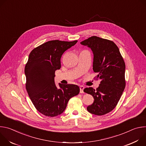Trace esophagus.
<instances>
[{
    "instance_id": "esophagus-1",
    "label": "esophagus",
    "mask_w": 146,
    "mask_h": 146,
    "mask_svg": "<svg viewBox=\"0 0 146 146\" xmlns=\"http://www.w3.org/2000/svg\"><path fill=\"white\" fill-rule=\"evenodd\" d=\"M84 86H81L80 87V93H83L84 92Z\"/></svg>"
}]
</instances>
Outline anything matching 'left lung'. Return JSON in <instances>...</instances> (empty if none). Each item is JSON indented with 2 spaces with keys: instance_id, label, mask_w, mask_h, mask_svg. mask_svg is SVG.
Masks as SVG:
<instances>
[{
  "instance_id": "obj_1",
  "label": "left lung",
  "mask_w": 146,
  "mask_h": 146,
  "mask_svg": "<svg viewBox=\"0 0 146 146\" xmlns=\"http://www.w3.org/2000/svg\"><path fill=\"white\" fill-rule=\"evenodd\" d=\"M80 44L91 49L93 70L98 73L96 79L100 80L96 90L92 87L84 90L94 99L87 109L95 115L106 114L117 106L125 87V64L118 47L112 41L92 36Z\"/></svg>"
}]
</instances>
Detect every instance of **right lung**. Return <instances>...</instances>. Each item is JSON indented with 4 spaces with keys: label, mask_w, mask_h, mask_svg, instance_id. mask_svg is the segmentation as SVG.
I'll use <instances>...</instances> for the list:
<instances>
[{
    "label": "right lung",
    "mask_w": 146,
    "mask_h": 146,
    "mask_svg": "<svg viewBox=\"0 0 146 146\" xmlns=\"http://www.w3.org/2000/svg\"><path fill=\"white\" fill-rule=\"evenodd\" d=\"M73 41H48L34 48L30 53L25 68L26 89L33 105L41 114L48 117L63 113L69 99L78 95L80 88L74 84H55V72L60 69V58Z\"/></svg>",
    "instance_id": "right-lung-1"
}]
</instances>
